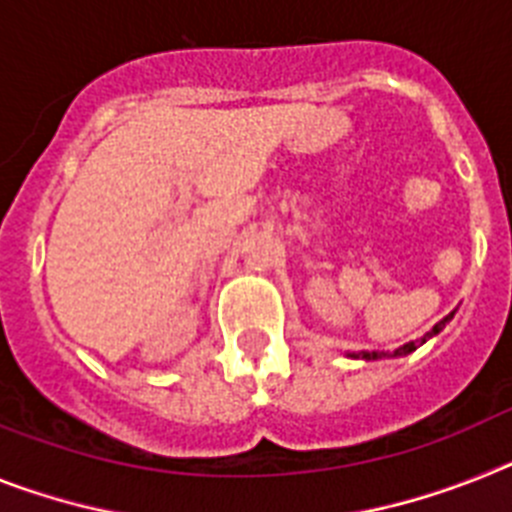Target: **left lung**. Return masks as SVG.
Returning <instances> with one entry per match:
<instances>
[{
    "mask_svg": "<svg viewBox=\"0 0 512 512\" xmlns=\"http://www.w3.org/2000/svg\"><path fill=\"white\" fill-rule=\"evenodd\" d=\"M451 317H453V314H448V317L443 319V322H438V324H435V327H433V330L428 332V335H425V337H420V340H417V342H407V345H404V348L394 350V355H407V353H412V350H415L417 345H422V342L428 340V337L438 335V332H441L443 327H446V322H451ZM384 355H386V353H363V358H368V361H373V358H384Z\"/></svg>",
    "mask_w": 512,
    "mask_h": 512,
    "instance_id": "left-lung-1",
    "label": "left lung"
}]
</instances>
